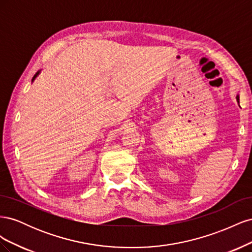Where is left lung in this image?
<instances>
[{
    "label": "left lung",
    "mask_w": 252,
    "mask_h": 252,
    "mask_svg": "<svg viewBox=\"0 0 252 252\" xmlns=\"http://www.w3.org/2000/svg\"><path fill=\"white\" fill-rule=\"evenodd\" d=\"M236 100H238V101H239V94H238V95H236Z\"/></svg>",
    "instance_id": "1"
}]
</instances>
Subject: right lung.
Listing matches in <instances>:
<instances>
[{"instance_id":"add662e5","label":"right lung","mask_w":252,"mask_h":252,"mask_svg":"<svg viewBox=\"0 0 252 252\" xmlns=\"http://www.w3.org/2000/svg\"><path fill=\"white\" fill-rule=\"evenodd\" d=\"M41 73V70H39V71H37L34 75H33V78H32V83H33V81L36 79V77H37V75H39Z\"/></svg>"}]
</instances>
